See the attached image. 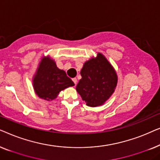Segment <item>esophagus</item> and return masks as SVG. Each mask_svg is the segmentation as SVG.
<instances>
[{"mask_svg":"<svg viewBox=\"0 0 160 160\" xmlns=\"http://www.w3.org/2000/svg\"><path fill=\"white\" fill-rule=\"evenodd\" d=\"M72 80H73V82L74 84H75V85H76V84H77V78H73Z\"/></svg>","mask_w":160,"mask_h":160,"instance_id":"1","label":"esophagus"}]
</instances>
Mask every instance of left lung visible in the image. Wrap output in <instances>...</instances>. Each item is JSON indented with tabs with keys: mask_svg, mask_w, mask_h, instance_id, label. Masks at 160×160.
I'll use <instances>...</instances> for the list:
<instances>
[{
	"mask_svg": "<svg viewBox=\"0 0 160 160\" xmlns=\"http://www.w3.org/2000/svg\"><path fill=\"white\" fill-rule=\"evenodd\" d=\"M80 73L82 78L76 88L82 100L90 107L104 104L114 92L118 80L106 57L98 53L96 58L85 62Z\"/></svg>",
	"mask_w": 160,
	"mask_h": 160,
	"instance_id": "8db88e82",
	"label": "left lung"
}]
</instances>
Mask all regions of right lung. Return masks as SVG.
I'll return each instance as SVG.
<instances>
[{
  "instance_id": "add662e5",
  "label": "right lung",
  "mask_w": 160,
  "mask_h": 160,
  "mask_svg": "<svg viewBox=\"0 0 160 160\" xmlns=\"http://www.w3.org/2000/svg\"><path fill=\"white\" fill-rule=\"evenodd\" d=\"M34 90L41 99L47 101L55 99L63 89L74 86V83L63 70L49 56L43 57L32 79Z\"/></svg>"
}]
</instances>
